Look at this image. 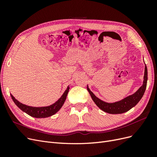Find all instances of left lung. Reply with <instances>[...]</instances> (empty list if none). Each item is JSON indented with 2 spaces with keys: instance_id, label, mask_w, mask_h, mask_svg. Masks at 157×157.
I'll return each instance as SVG.
<instances>
[{
  "instance_id": "8db88e82",
  "label": "left lung",
  "mask_w": 157,
  "mask_h": 157,
  "mask_svg": "<svg viewBox=\"0 0 157 157\" xmlns=\"http://www.w3.org/2000/svg\"><path fill=\"white\" fill-rule=\"evenodd\" d=\"M147 82V68L145 65V73H144V80L143 85L138 89L137 92L134 94L131 95L123 99L122 100L117 101L115 103H107L103 101L101 99L97 98L95 95L90 91L89 88L87 86V90L89 94L91 96L93 101L96 104V105L101 109L102 111L110 114H121L123 113L127 112L137 105L141 98L143 97L145 93Z\"/></svg>"
}]
</instances>
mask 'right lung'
Masks as SVG:
<instances>
[{
  "label": "right lung",
  "mask_w": 157,
  "mask_h": 157,
  "mask_svg": "<svg viewBox=\"0 0 157 157\" xmlns=\"http://www.w3.org/2000/svg\"><path fill=\"white\" fill-rule=\"evenodd\" d=\"M69 86H68L67 88L66 89L65 92L63 93L62 96H61V97L54 104H52V105L48 107H35L24 105V104L18 101L12 94L10 95L12 100L15 103L16 105L20 108L21 111L26 113L27 115L35 118H46L54 115V114L58 112L61 109V107L63 106L66 99V97H67V94L69 92Z\"/></svg>",
  "instance_id": "obj_1"
}]
</instances>
